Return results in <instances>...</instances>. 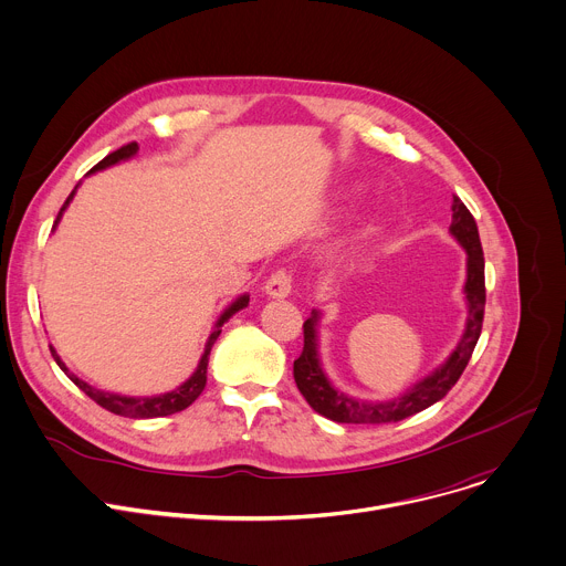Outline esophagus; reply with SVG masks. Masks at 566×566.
I'll return each instance as SVG.
<instances>
[{"label": "esophagus", "mask_w": 566, "mask_h": 566, "mask_svg": "<svg viewBox=\"0 0 566 566\" xmlns=\"http://www.w3.org/2000/svg\"><path fill=\"white\" fill-rule=\"evenodd\" d=\"M290 290H292V274L285 268L272 272V276L265 281V292L272 298H285L290 294Z\"/></svg>", "instance_id": "obj_1"}]
</instances>
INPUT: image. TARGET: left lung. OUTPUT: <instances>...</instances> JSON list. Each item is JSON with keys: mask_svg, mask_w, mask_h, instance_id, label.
Segmentation results:
<instances>
[{"mask_svg": "<svg viewBox=\"0 0 566 566\" xmlns=\"http://www.w3.org/2000/svg\"><path fill=\"white\" fill-rule=\"evenodd\" d=\"M452 235L461 242L468 251V281H465V298H468V324L465 333L448 357L443 366H438L424 380L413 385L405 396L385 400V402H361L348 398L346 394L337 391L322 368L319 353H317V322L319 312L312 310V317L303 324V350L294 359V382L307 405L317 413L335 420V422H350V424H385L405 420L441 398L459 382L461 373L465 370L472 350L479 342L481 326H483V307H485V261L483 249L479 240V229L468 211V207L454 196L452 202Z\"/></svg>", "mask_w": 566, "mask_h": 566, "instance_id": "obj_1", "label": "left lung"}]
</instances>
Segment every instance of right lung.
<instances>
[{
  "label": "right lung",
  "mask_w": 566,
  "mask_h": 566,
  "mask_svg": "<svg viewBox=\"0 0 566 566\" xmlns=\"http://www.w3.org/2000/svg\"><path fill=\"white\" fill-rule=\"evenodd\" d=\"M137 150H139V146H137L135 142H133V144H125V146H120L118 150L109 153L105 159H101L90 172L103 170V168H107V166H112V164H118V161H123V159H130ZM76 188H78V184H76ZM76 188L70 193V198L65 200V205H62V209L57 211V218H55V222H53V229H55L57 220L62 218V211H65L67 205L72 202V198H74V193H76ZM247 303H249V296L242 294L240 298H235V301L222 312L218 324H216V328H213V333L209 335L205 355H202V359H200V364H198V368H196V373L191 375V378H188L181 387H177L175 391H168V394H161V396H153V398H128V396H116V394L98 391V389L90 387L87 382L78 380L76 375L67 373V366L62 364V359L57 357V353H55L51 346H49V348H51V355H53L55 364L70 375V380H72L81 391H85V396H90L96 405H101L103 409H107V411H112V413H116V416H128V418H159V416H170V413H177V411H181V409H186V407H191V405L198 400V396L205 391V387H207L209 355H211V348H213L216 339H218L220 333H222V324H224L229 317H233L238 310L247 307Z\"/></svg>",
  "instance_id": "1"
}]
</instances>
